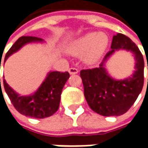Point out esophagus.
<instances>
[{"label": "esophagus", "instance_id": "obj_1", "mask_svg": "<svg viewBox=\"0 0 148 148\" xmlns=\"http://www.w3.org/2000/svg\"><path fill=\"white\" fill-rule=\"evenodd\" d=\"M68 71H69L70 74L73 75V74H77V73H78V69L75 68V67H71V68H69Z\"/></svg>", "mask_w": 148, "mask_h": 148}]
</instances>
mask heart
<instances>
[{
	"label": "heart",
	"instance_id": "1",
	"mask_svg": "<svg viewBox=\"0 0 148 148\" xmlns=\"http://www.w3.org/2000/svg\"><path fill=\"white\" fill-rule=\"evenodd\" d=\"M109 38L104 33L91 32L77 38L69 45L67 51L75 56L83 54V60L88 64L96 62L108 47Z\"/></svg>",
	"mask_w": 148,
	"mask_h": 148
}]
</instances>
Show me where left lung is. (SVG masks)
<instances>
[{"instance_id": "obj_1", "label": "left lung", "mask_w": 148, "mask_h": 148, "mask_svg": "<svg viewBox=\"0 0 148 148\" xmlns=\"http://www.w3.org/2000/svg\"><path fill=\"white\" fill-rule=\"evenodd\" d=\"M119 49L134 53L136 71L128 78L118 81L108 75L103 66L106 60ZM80 75L84 86V95L90 109L103 116H119L131 108L143 90L144 60L137 45L129 38L117 34L113 37L111 50L106 53L99 67L82 70Z\"/></svg>"}]
</instances>
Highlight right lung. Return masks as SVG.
<instances>
[{
	"instance_id": "obj_1",
	"label": "right lung",
	"mask_w": 148,
	"mask_h": 148,
	"mask_svg": "<svg viewBox=\"0 0 148 148\" xmlns=\"http://www.w3.org/2000/svg\"><path fill=\"white\" fill-rule=\"evenodd\" d=\"M32 42H43V39L32 36L20 37L9 49L5 54L4 62H5L11 54L17 52L25 44ZM69 77L70 74L67 71H50L37 91L28 96H20V95L14 92L13 89L9 86L5 79H3V85L12 105L19 113L31 118L43 119L53 115L58 110L62 90Z\"/></svg>"
}]
</instances>
